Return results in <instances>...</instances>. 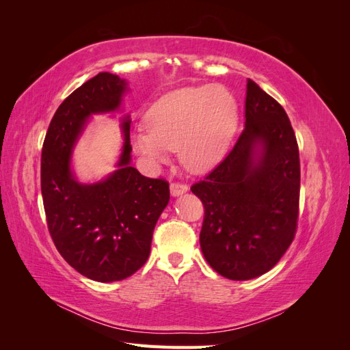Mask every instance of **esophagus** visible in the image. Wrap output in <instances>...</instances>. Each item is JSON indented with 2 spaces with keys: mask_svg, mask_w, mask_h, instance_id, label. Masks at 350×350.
<instances>
[{
  "mask_svg": "<svg viewBox=\"0 0 350 350\" xmlns=\"http://www.w3.org/2000/svg\"><path fill=\"white\" fill-rule=\"evenodd\" d=\"M188 191V187L184 184H179V183H174L171 184V196L172 197H178V196H183Z\"/></svg>",
  "mask_w": 350,
  "mask_h": 350,
  "instance_id": "obj_1",
  "label": "esophagus"
}]
</instances>
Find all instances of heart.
Masks as SVG:
<instances>
[{"label": "heart", "instance_id": "b5f03b06", "mask_svg": "<svg viewBox=\"0 0 350 350\" xmlns=\"http://www.w3.org/2000/svg\"><path fill=\"white\" fill-rule=\"evenodd\" d=\"M238 118L237 98L221 84L178 89L153 103L146 115L147 126L131 133V146L154 169L178 147L181 163L203 172L225 156Z\"/></svg>", "mask_w": 350, "mask_h": 350}]
</instances>
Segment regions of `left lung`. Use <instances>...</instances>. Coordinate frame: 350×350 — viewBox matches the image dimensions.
I'll return each instance as SVG.
<instances>
[{"instance_id": "obj_1", "label": "left lung", "mask_w": 350, "mask_h": 350, "mask_svg": "<svg viewBox=\"0 0 350 350\" xmlns=\"http://www.w3.org/2000/svg\"><path fill=\"white\" fill-rule=\"evenodd\" d=\"M299 152L284 109L247 80L245 129L234 149L191 191L203 201L200 247L210 267L250 280L276 266L293 241Z\"/></svg>"}]
</instances>
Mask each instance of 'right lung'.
<instances>
[{
    "mask_svg": "<svg viewBox=\"0 0 350 350\" xmlns=\"http://www.w3.org/2000/svg\"><path fill=\"white\" fill-rule=\"evenodd\" d=\"M130 84L99 72L59 105L42 149L40 189L49 234L70 266L92 280L130 278L149 258L153 229L169 203V184L131 166L130 115L120 118L115 171L94 183L74 172L72 153L94 115L122 111Z\"/></svg>",
    "mask_w": 350,
    "mask_h": 350,
    "instance_id": "add662e5",
    "label": "right lung"
}]
</instances>
